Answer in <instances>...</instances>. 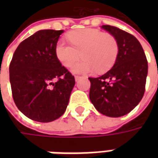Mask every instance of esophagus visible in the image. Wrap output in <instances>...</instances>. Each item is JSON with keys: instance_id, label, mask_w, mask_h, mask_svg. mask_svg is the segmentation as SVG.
<instances>
[{"instance_id": "34e87169", "label": "esophagus", "mask_w": 158, "mask_h": 158, "mask_svg": "<svg viewBox=\"0 0 158 158\" xmlns=\"http://www.w3.org/2000/svg\"><path fill=\"white\" fill-rule=\"evenodd\" d=\"M74 79H75L76 81H78L79 79H81V76H78V75H76L75 77H74Z\"/></svg>"}]
</instances>
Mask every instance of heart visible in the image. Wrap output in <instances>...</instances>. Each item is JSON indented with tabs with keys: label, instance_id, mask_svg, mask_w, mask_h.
<instances>
[{
	"label": "heart",
	"instance_id": "heart-1",
	"mask_svg": "<svg viewBox=\"0 0 158 158\" xmlns=\"http://www.w3.org/2000/svg\"><path fill=\"white\" fill-rule=\"evenodd\" d=\"M71 44L62 40L56 45L55 54L62 65L69 68L80 57L84 59L73 64L72 72L86 73L96 69L99 73L106 72L116 61L118 54V44L115 37L103 34L95 29H84L69 33Z\"/></svg>",
	"mask_w": 158,
	"mask_h": 158
}]
</instances>
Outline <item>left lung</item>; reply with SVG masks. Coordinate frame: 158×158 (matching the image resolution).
<instances>
[{
    "label": "left lung",
    "instance_id": "left-lung-1",
    "mask_svg": "<svg viewBox=\"0 0 158 158\" xmlns=\"http://www.w3.org/2000/svg\"><path fill=\"white\" fill-rule=\"evenodd\" d=\"M102 29L115 37L118 54L113 68L90 81L89 99L103 115L118 118L128 114L142 99L148 64L145 52L135 37L110 25Z\"/></svg>",
    "mask_w": 158,
    "mask_h": 158
}]
</instances>
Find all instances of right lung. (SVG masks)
Masks as SVG:
<instances>
[{
	"label": "right lung",
	"instance_id": "obj_1",
	"mask_svg": "<svg viewBox=\"0 0 158 158\" xmlns=\"http://www.w3.org/2000/svg\"><path fill=\"white\" fill-rule=\"evenodd\" d=\"M63 30L42 29L22 41L9 67L16 106L34 121L49 123L65 113L74 77L55 54Z\"/></svg>",
	"mask_w": 158,
	"mask_h": 158
}]
</instances>
